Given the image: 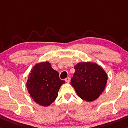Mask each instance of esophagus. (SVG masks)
Masks as SVG:
<instances>
[{
	"label": "esophagus",
	"instance_id": "esophagus-1",
	"mask_svg": "<svg viewBox=\"0 0 128 128\" xmlns=\"http://www.w3.org/2000/svg\"><path fill=\"white\" fill-rule=\"evenodd\" d=\"M65 81H66V82H70V78H66V79H65Z\"/></svg>",
	"mask_w": 128,
	"mask_h": 128
}]
</instances>
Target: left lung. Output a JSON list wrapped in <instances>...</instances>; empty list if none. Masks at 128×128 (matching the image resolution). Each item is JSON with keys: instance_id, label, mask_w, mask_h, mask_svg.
<instances>
[{"instance_id": "8db88e82", "label": "left lung", "mask_w": 128, "mask_h": 128, "mask_svg": "<svg viewBox=\"0 0 128 128\" xmlns=\"http://www.w3.org/2000/svg\"><path fill=\"white\" fill-rule=\"evenodd\" d=\"M74 68L70 83L78 97L89 102L96 100L106 86V72L97 64L90 62H79Z\"/></svg>"}]
</instances>
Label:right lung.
Here are the masks:
<instances>
[{
	"mask_svg": "<svg viewBox=\"0 0 128 128\" xmlns=\"http://www.w3.org/2000/svg\"><path fill=\"white\" fill-rule=\"evenodd\" d=\"M65 81L51 67L49 62L36 64L30 72L27 88L33 100L40 105L49 106L58 97V92Z\"/></svg>",
	"mask_w": 128,
	"mask_h": 128,
	"instance_id": "right-lung-1",
	"label": "right lung"
}]
</instances>
